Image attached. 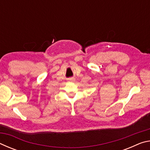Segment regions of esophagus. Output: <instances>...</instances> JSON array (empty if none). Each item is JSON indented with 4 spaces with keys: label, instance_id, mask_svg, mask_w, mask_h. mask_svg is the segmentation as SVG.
Masks as SVG:
<instances>
[{
    "label": "esophagus",
    "instance_id": "1",
    "mask_svg": "<svg viewBox=\"0 0 150 150\" xmlns=\"http://www.w3.org/2000/svg\"><path fill=\"white\" fill-rule=\"evenodd\" d=\"M68 81H75V78H73V77L69 78V79H68Z\"/></svg>",
    "mask_w": 150,
    "mask_h": 150
}]
</instances>
